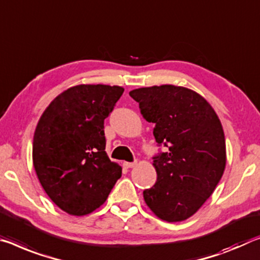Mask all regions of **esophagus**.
<instances>
[{"instance_id":"obj_1","label":"esophagus","mask_w":260,"mask_h":260,"mask_svg":"<svg viewBox=\"0 0 260 260\" xmlns=\"http://www.w3.org/2000/svg\"><path fill=\"white\" fill-rule=\"evenodd\" d=\"M137 166V162H123V167L129 169V168H134Z\"/></svg>"}]
</instances>
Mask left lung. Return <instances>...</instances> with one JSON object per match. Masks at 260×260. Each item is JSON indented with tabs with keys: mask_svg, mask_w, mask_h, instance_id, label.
I'll list each match as a JSON object with an SVG mask.
<instances>
[{
	"mask_svg": "<svg viewBox=\"0 0 260 260\" xmlns=\"http://www.w3.org/2000/svg\"><path fill=\"white\" fill-rule=\"evenodd\" d=\"M140 112L155 123L154 157L157 180L143 191L150 211L167 222L191 217L212 196L223 175L226 154L221 121L211 104L184 86L154 85L132 90Z\"/></svg>",
	"mask_w": 260,
	"mask_h": 260,
	"instance_id": "left-lung-1",
	"label": "left lung"
}]
</instances>
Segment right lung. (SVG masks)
Segmentation results:
<instances>
[{"label":"right lung","instance_id":"1","mask_svg":"<svg viewBox=\"0 0 260 260\" xmlns=\"http://www.w3.org/2000/svg\"><path fill=\"white\" fill-rule=\"evenodd\" d=\"M122 92L118 85L72 86L51 102L36 127V174L53 203L71 215L101 207L121 177V167L105 151L104 120Z\"/></svg>","mask_w":260,"mask_h":260}]
</instances>
